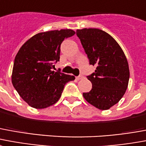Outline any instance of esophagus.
I'll return each mask as SVG.
<instances>
[{"label": "esophagus", "instance_id": "esophagus-1", "mask_svg": "<svg viewBox=\"0 0 146 146\" xmlns=\"http://www.w3.org/2000/svg\"><path fill=\"white\" fill-rule=\"evenodd\" d=\"M84 76H82V75H80V76H76V80H82V79H84Z\"/></svg>", "mask_w": 146, "mask_h": 146}]
</instances>
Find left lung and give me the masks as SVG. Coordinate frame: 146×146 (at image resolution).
<instances>
[{
	"instance_id": "1",
	"label": "left lung",
	"mask_w": 146,
	"mask_h": 146,
	"mask_svg": "<svg viewBox=\"0 0 146 146\" xmlns=\"http://www.w3.org/2000/svg\"><path fill=\"white\" fill-rule=\"evenodd\" d=\"M90 64L96 66L94 73L87 76L92 89L83 96L88 103L100 110H108L119 101L129 80L128 63L118 43L103 30H76Z\"/></svg>"
}]
</instances>
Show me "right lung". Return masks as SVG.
Masks as SVG:
<instances>
[{
	"instance_id": "1",
	"label": "right lung",
	"mask_w": 146,
	"mask_h": 146,
	"mask_svg": "<svg viewBox=\"0 0 146 146\" xmlns=\"http://www.w3.org/2000/svg\"><path fill=\"white\" fill-rule=\"evenodd\" d=\"M74 34L71 29L40 32L18 52L11 82L20 97L32 108L42 109L56 104L65 84L75 80L74 76L52 70L59 61L61 43Z\"/></svg>"
}]
</instances>
